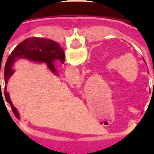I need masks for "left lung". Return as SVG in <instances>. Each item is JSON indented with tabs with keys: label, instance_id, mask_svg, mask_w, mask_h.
Instances as JSON below:
<instances>
[{
	"label": "left lung",
	"instance_id": "8db88e82",
	"mask_svg": "<svg viewBox=\"0 0 154 154\" xmlns=\"http://www.w3.org/2000/svg\"><path fill=\"white\" fill-rule=\"evenodd\" d=\"M144 62H145V63H146V60H144Z\"/></svg>",
	"mask_w": 154,
	"mask_h": 154
}]
</instances>
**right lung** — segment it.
I'll use <instances>...</instances> for the list:
<instances>
[{"instance_id": "right-lung-1", "label": "right lung", "mask_w": 154, "mask_h": 154, "mask_svg": "<svg viewBox=\"0 0 154 154\" xmlns=\"http://www.w3.org/2000/svg\"><path fill=\"white\" fill-rule=\"evenodd\" d=\"M65 57L62 48L57 42L42 37L27 38L13 49L10 55L8 56L5 66V97L6 101L9 103L13 113L17 118L20 117L19 112L13 105L9 94L7 92L8 79L15 72L14 69H13L14 62L19 59L24 58L32 62L45 63L53 74H57V71L53 65V62L56 60H60L61 64H64ZM1 94H2V93Z\"/></svg>"}]
</instances>
